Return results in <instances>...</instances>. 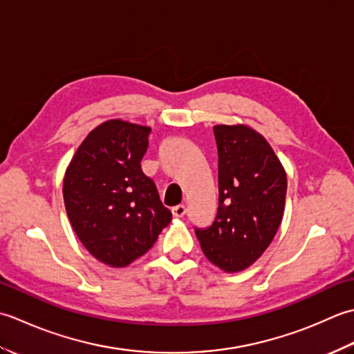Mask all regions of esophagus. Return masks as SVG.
Here are the masks:
<instances>
[{
    "label": "esophagus",
    "instance_id": "esophagus-1",
    "mask_svg": "<svg viewBox=\"0 0 354 354\" xmlns=\"http://www.w3.org/2000/svg\"><path fill=\"white\" fill-rule=\"evenodd\" d=\"M185 214H186V206L185 205H178V206L172 207V215H174V217H183Z\"/></svg>",
    "mask_w": 354,
    "mask_h": 354
}]
</instances>
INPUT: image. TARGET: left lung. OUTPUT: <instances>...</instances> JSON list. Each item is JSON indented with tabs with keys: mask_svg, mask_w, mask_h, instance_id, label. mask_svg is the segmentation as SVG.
<instances>
[{
	"mask_svg": "<svg viewBox=\"0 0 354 354\" xmlns=\"http://www.w3.org/2000/svg\"><path fill=\"white\" fill-rule=\"evenodd\" d=\"M218 209L211 226L194 227L212 264L234 273L269 248L284 215L287 177L261 134L244 125L214 127Z\"/></svg>",
	"mask_w": 354,
	"mask_h": 354,
	"instance_id": "8db88e82",
	"label": "left lung"
}]
</instances>
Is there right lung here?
<instances>
[{"label": "right lung", "mask_w": 354, "mask_h": 354, "mask_svg": "<svg viewBox=\"0 0 354 354\" xmlns=\"http://www.w3.org/2000/svg\"><path fill=\"white\" fill-rule=\"evenodd\" d=\"M149 127L108 120L77 148L64 177V203L85 249L104 264L125 268L153 248L172 214L140 162Z\"/></svg>", "instance_id": "add662e5"}]
</instances>
